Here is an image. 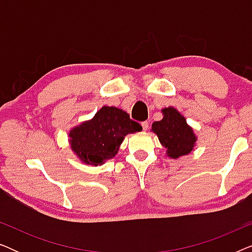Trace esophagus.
I'll list each match as a JSON object with an SVG mask.
<instances>
[{"label":"esophagus","mask_w":252,"mask_h":252,"mask_svg":"<svg viewBox=\"0 0 252 252\" xmlns=\"http://www.w3.org/2000/svg\"><path fill=\"white\" fill-rule=\"evenodd\" d=\"M141 125H142V128H143V130H147L148 128H149V123H148V122H143V123H141Z\"/></svg>","instance_id":"1"}]
</instances>
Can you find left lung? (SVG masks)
<instances>
[{
  "mask_svg": "<svg viewBox=\"0 0 252 252\" xmlns=\"http://www.w3.org/2000/svg\"><path fill=\"white\" fill-rule=\"evenodd\" d=\"M163 119L155 122L151 130L157 134L158 140L165 149L167 157L177 158L190 154L197 141L194 130L177 109L168 106L161 110Z\"/></svg>",
  "mask_w": 252,
  "mask_h": 252,
  "instance_id": "8db88e82",
  "label": "left lung"
}]
</instances>
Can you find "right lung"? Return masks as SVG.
Returning <instances> with one entry per match:
<instances>
[{
  "label": "right lung",
  "instance_id": "add662e5",
  "mask_svg": "<svg viewBox=\"0 0 252 252\" xmlns=\"http://www.w3.org/2000/svg\"><path fill=\"white\" fill-rule=\"evenodd\" d=\"M142 130L139 123L116 106H102L91 120L68 132V142L75 156L87 165H103L118 154L127 134Z\"/></svg>",
  "mask_w": 252,
  "mask_h": 252
}]
</instances>
